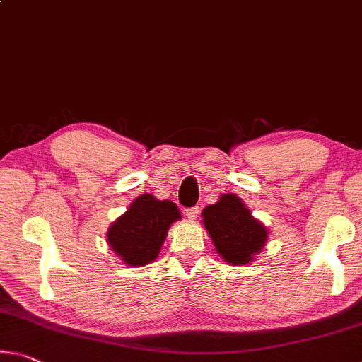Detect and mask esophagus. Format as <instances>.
<instances>
[{
	"label": "esophagus",
	"instance_id": "esophagus-1",
	"mask_svg": "<svg viewBox=\"0 0 362 362\" xmlns=\"http://www.w3.org/2000/svg\"><path fill=\"white\" fill-rule=\"evenodd\" d=\"M185 214H187L188 219H190V221H194V219H197V217H198V214H199V208H198V206H194V208L187 209Z\"/></svg>",
	"mask_w": 362,
	"mask_h": 362
}]
</instances>
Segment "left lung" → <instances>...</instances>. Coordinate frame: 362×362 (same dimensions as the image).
Wrapping results in <instances>:
<instances>
[{
	"mask_svg": "<svg viewBox=\"0 0 362 362\" xmlns=\"http://www.w3.org/2000/svg\"><path fill=\"white\" fill-rule=\"evenodd\" d=\"M203 223L222 259L240 266L250 264L267 242V228L251 216L237 194H222L203 209Z\"/></svg>",
	"mask_w": 362,
	"mask_h": 362,
	"instance_id": "left-lung-1",
	"label": "left lung"
}]
</instances>
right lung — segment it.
Wrapping results in <instances>:
<instances>
[{
  "label": "right lung",
  "mask_w": 362,
  "mask_h": 362,
  "mask_svg": "<svg viewBox=\"0 0 362 362\" xmlns=\"http://www.w3.org/2000/svg\"><path fill=\"white\" fill-rule=\"evenodd\" d=\"M180 217L175 203L169 199L159 202L150 193L140 194L129 209L111 223L107 243L120 261L134 267L145 266L156 259L169 227Z\"/></svg>",
  "instance_id": "add662e5"
}]
</instances>
